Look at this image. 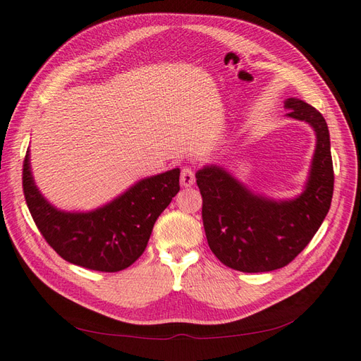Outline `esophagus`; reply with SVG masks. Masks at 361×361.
Here are the masks:
<instances>
[{
    "label": "esophagus",
    "instance_id": "1",
    "mask_svg": "<svg viewBox=\"0 0 361 361\" xmlns=\"http://www.w3.org/2000/svg\"><path fill=\"white\" fill-rule=\"evenodd\" d=\"M180 183L183 188H190L192 184L195 183V172L190 169V167H184L181 171V177H180Z\"/></svg>",
    "mask_w": 361,
    "mask_h": 361
}]
</instances>
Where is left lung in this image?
I'll return each mask as SVG.
<instances>
[{"mask_svg":"<svg viewBox=\"0 0 361 361\" xmlns=\"http://www.w3.org/2000/svg\"><path fill=\"white\" fill-rule=\"evenodd\" d=\"M289 116L309 123L317 147L303 194L290 201L254 195L221 167L197 172L203 198V226L209 247L223 264L241 272H269L289 264L320 228L334 194L329 129L315 107L289 98Z\"/></svg>","mask_w":361,"mask_h":361,"instance_id":"1","label":"left lung"}]
</instances>
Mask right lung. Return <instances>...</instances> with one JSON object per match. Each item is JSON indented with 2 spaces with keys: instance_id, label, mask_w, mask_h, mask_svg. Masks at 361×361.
<instances>
[{
  "instance_id": "obj_1",
  "label": "right lung",
  "mask_w": 361,
  "mask_h": 361,
  "mask_svg": "<svg viewBox=\"0 0 361 361\" xmlns=\"http://www.w3.org/2000/svg\"><path fill=\"white\" fill-rule=\"evenodd\" d=\"M180 190V169L138 181L121 197L87 214L50 206L33 183L29 150L23 163V192L44 240L66 262L99 272H118L145 252L158 216Z\"/></svg>"
}]
</instances>
